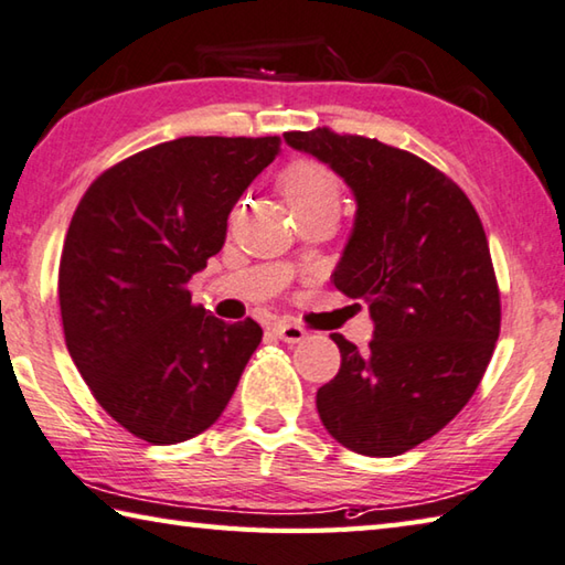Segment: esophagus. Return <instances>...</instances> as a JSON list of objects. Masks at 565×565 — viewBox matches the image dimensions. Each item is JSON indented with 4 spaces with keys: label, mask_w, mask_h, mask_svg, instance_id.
Instances as JSON below:
<instances>
[{
    "label": "esophagus",
    "mask_w": 565,
    "mask_h": 565,
    "mask_svg": "<svg viewBox=\"0 0 565 565\" xmlns=\"http://www.w3.org/2000/svg\"><path fill=\"white\" fill-rule=\"evenodd\" d=\"M273 330H275L277 338L285 340V342H290V344H298V342H302L305 338H308V332H305V328H300V324H295V322H277Z\"/></svg>",
    "instance_id": "1"
}]
</instances>
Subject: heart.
<instances>
[{"mask_svg": "<svg viewBox=\"0 0 565 565\" xmlns=\"http://www.w3.org/2000/svg\"><path fill=\"white\" fill-rule=\"evenodd\" d=\"M280 188L292 213L340 211L342 181L330 166L312 158L295 161L280 175Z\"/></svg>", "mask_w": 565, "mask_h": 565, "instance_id": "b5f03b06", "label": "heart"}]
</instances>
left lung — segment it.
<instances>
[{
	"label": "left lung",
	"instance_id": "1",
	"mask_svg": "<svg viewBox=\"0 0 565 565\" xmlns=\"http://www.w3.org/2000/svg\"><path fill=\"white\" fill-rule=\"evenodd\" d=\"M285 141L344 178L358 215L334 288L370 305L374 338L342 334V364L318 390L334 439L364 457H397L467 407L501 330V295L481 217L467 193L419 156L332 128Z\"/></svg>",
	"mask_w": 565,
	"mask_h": 565
}]
</instances>
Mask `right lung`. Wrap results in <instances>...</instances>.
Wrapping results in <instances>:
<instances>
[{"label":"right lung","instance_id":"1","mask_svg":"<svg viewBox=\"0 0 565 565\" xmlns=\"http://www.w3.org/2000/svg\"><path fill=\"white\" fill-rule=\"evenodd\" d=\"M280 136H183L88 185L66 231L58 308L66 350L106 414L148 444L193 439L221 417L263 340L191 302L237 198Z\"/></svg>","mask_w":565,"mask_h":565}]
</instances>
